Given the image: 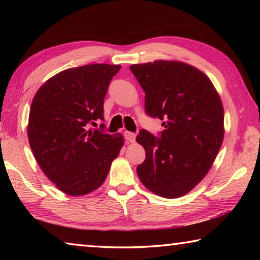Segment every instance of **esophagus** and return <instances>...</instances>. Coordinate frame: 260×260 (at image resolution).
<instances>
[{"mask_svg": "<svg viewBox=\"0 0 260 260\" xmlns=\"http://www.w3.org/2000/svg\"><path fill=\"white\" fill-rule=\"evenodd\" d=\"M124 135H125L126 140L128 141L129 143H134L135 142V138H136L135 133H132V132H125Z\"/></svg>", "mask_w": 260, "mask_h": 260, "instance_id": "esophagus-1", "label": "esophagus"}]
</instances>
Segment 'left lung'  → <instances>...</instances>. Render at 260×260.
<instances>
[{
    "label": "left lung",
    "mask_w": 260,
    "mask_h": 260,
    "mask_svg": "<svg viewBox=\"0 0 260 260\" xmlns=\"http://www.w3.org/2000/svg\"><path fill=\"white\" fill-rule=\"evenodd\" d=\"M146 93V111L159 118L160 139L140 131L146 150L139 179L151 192L178 199L199 184L212 166L225 134L221 99L208 76L179 60L129 67Z\"/></svg>",
    "instance_id": "1"
}]
</instances>
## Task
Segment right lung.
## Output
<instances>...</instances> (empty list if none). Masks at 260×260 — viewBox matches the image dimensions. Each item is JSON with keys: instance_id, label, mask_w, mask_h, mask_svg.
<instances>
[{"instance_id": "add662e5", "label": "right lung", "mask_w": 260, "mask_h": 260, "mask_svg": "<svg viewBox=\"0 0 260 260\" xmlns=\"http://www.w3.org/2000/svg\"><path fill=\"white\" fill-rule=\"evenodd\" d=\"M120 68L89 64L64 70L39 88L30 104V149L47 178L68 195H87L101 187L124 146L120 133L86 128L104 119V98Z\"/></svg>"}]
</instances>
